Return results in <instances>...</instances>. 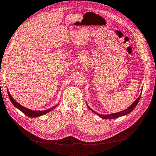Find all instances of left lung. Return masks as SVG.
Listing matches in <instances>:
<instances>
[{
	"label": "left lung",
	"mask_w": 156,
	"mask_h": 156,
	"mask_svg": "<svg viewBox=\"0 0 156 156\" xmlns=\"http://www.w3.org/2000/svg\"><path fill=\"white\" fill-rule=\"evenodd\" d=\"M142 92V91H141ZM140 95H141V94H140ZM140 95L139 96V98H138L136 101H135L133 104H132L130 107H128L126 109L122 111H120V112H117V113H111V114H107V115H103V114H100L96 112L94 110H92V108H91L87 104L88 108H90V109L94 112V113H96L97 115H98L100 117H101L102 119H115V118H118L119 117H122V116H124V115H128V113H130L132 111H133L134 108L136 107V105L138 104V102H139L140 98Z\"/></svg>",
	"instance_id": "left-lung-1"
}]
</instances>
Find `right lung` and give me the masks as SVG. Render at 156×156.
I'll return each mask as SVG.
<instances>
[{"instance_id": "obj_1", "label": "right lung", "mask_w": 156, "mask_h": 156, "mask_svg": "<svg viewBox=\"0 0 156 156\" xmlns=\"http://www.w3.org/2000/svg\"><path fill=\"white\" fill-rule=\"evenodd\" d=\"M7 93H8V95L9 97V99L11 102H12V104L15 106V107H16L17 108H18L20 111H21L22 113H24L26 115H27L30 117H39V116H41L43 115L47 114L49 112H50L51 111H52L53 109H54V108L57 107L58 105H55L54 107H53L50 108H49V109H47V110H44V111H34V110H31V109H29V108H26L24 107H23L20 104H19L18 102H16L15 100L13 99V98L12 96H11L9 92V90H7Z\"/></svg>"}]
</instances>
